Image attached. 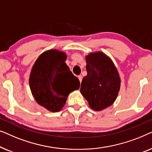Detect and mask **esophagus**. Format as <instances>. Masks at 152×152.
Segmentation results:
<instances>
[{"instance_id": "esophagus-1", "label": "esophagus", "mask_w": 152, "mask_h": 152, "mask_svg": "<svg viewBox=\"0 0 152 152\" xmlns=\"http://www.w3.org/2000/svg\"><path fill=\"white\" fill-rule=\"evenodd\" d=\"M78 79H79V80H80V83L82 82V75H79L78 76Z\"/></svg>"}]
</instances>
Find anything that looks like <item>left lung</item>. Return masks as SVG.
I'll use <instances>...</instances> for the list:
<instances>
[{
    "label": "left lung",
    "mask_w": 152,
    "mask_h": 152,
    "mask_svg": "<svg viewBox=\"0 0 152 152\" xmlns=\"http://www.w3.org/2000/svg\"><path fill=\"white\" fill-rule=\"evenodd\" d=\"M87 75L83 78L80 92L91 109L100 111L111 106L120 91V80L115 64L101 51L85 57Z\"/></svg>",
    "instance_id": "left-lung-1"
}]
</instances>
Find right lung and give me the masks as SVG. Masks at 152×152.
Wrapping results in <instances>:
<instances>
[{"label":"right lung","instance_id":"add662e5","mask_svg":"<svg viewBox=\"0 0 152 152\" xmlns=\"http://www.w3.org/2000/svg\"><path fill=\"white\" fill-rule=\"evenodd\" d=\"M67 55L50 49L39 55L31 70L29 85L37 103L51 112L63 109L68 95L80 88V81L66 65Z\"/></svg>","mask_w":152,"mask_h":152}]
</instances>
